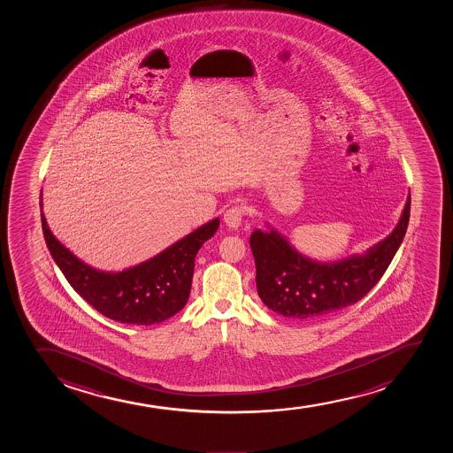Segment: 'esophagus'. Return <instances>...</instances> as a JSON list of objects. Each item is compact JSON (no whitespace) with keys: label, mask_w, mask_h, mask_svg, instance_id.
Returning <instances> with one entry per match:
<instances>
[{"label":"esophagus","mask_w":453,"mask_h":453,"mask_svg":"<svg viewBox=\"0 0 453 453\" xmlns=\"http://www.w3.org/2000/svg\"><path fill=\"white\" fill-rule=\"evenodd\" d=\"M242 206H232L224 214V223H226L229 229H238L239 226H241V221H242Z\"/></svg>","instance_id":"34e87169"}]
</instances>
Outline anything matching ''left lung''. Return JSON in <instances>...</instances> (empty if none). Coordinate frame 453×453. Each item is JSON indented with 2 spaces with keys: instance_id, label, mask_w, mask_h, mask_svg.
Returning <instances> with one entry per match:
<instances>
[{
  "instance_id": "8db88e82",
  "label": "left lung",
  "mask_w": 453,
  "mask_h": 453,
  "mask_svg": "<svg viewBox=\"0 0 453 453\" xmlns=\"http://www.w3.org/2000/svg\"><path fill=\"white\" fill-rule=\"evenodd\" d=\"M410 195L394 232L365 254L321 263L297 253L288 239L269 227L254 230L250 247L263 303L295 320H314L359 302L383 277L404 239Z\"/></svg>"
}]
</instances>
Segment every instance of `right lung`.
Segmentation results:
<instances>
[{"instance_id": "obj_1", "label": "right lung", "mask_w": 453, "mask_h": 453, "mask_svg": "<svg viewBox=\"0 0 453 453\" xmlns=\"http://www.w3.org/2000/svg\"><path fill=\"white\" fill-rule=\"evenodd\" d=\"M219 226V219H212L156 257L121 273H104L88 266L65 249L49 229L42 212L44 241L70 286L107 319L145 326L167 320L185 307L196 254Z\"/></svg>"}]
</instances>
